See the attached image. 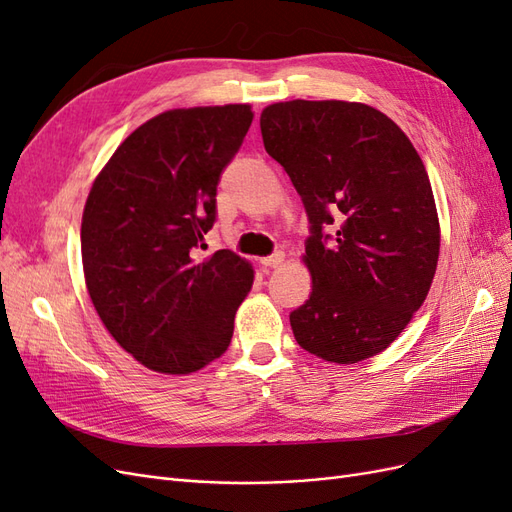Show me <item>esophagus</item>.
<instances>
[{"label":"esophagus","instance_id":"esophagus-1","mask_svg":"<svg viewBox=\"0 0 512 512\" xmlns=\"http://www.w3.org/2000/svg\"><path fill=\"white\" fill-rule=\"evenodd\" d=\"M282 262H284V254H282V252H277V254H273V256H267V258H260V265L265 267V269L280 267Z\"/></svg>","mask_w":512,"mask_h":512}]
</instances>
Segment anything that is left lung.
<instances>
[{
  "mask_svg": "<svg viewBox=\"0 0 512 512\" xmlns=\"http://www.w3.org/2000/svg\"><path fill=\"white\" fill-rule=\"evenodd\" d=\"M260 132L312 224L303 254L312 292L290 314L294 339L329 363L376 356L408 327L438 267L440 222L421 156L393 119L361 102L269 104Z\"/></svg>",
  "mask_w": 512,
  "mask_h": 512,
  "instance_id": "1",
  "label": "left lung"
}]
</instances>
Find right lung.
I'll return each mask as SVG.
<instances>
[{
    "instance_id": "right-lung-1",
    "label": "right lung",
    "mask_w": 512,
    "mask_h": 512,
    "mask_svg": "<svg viewBox=\"0 0 512 512\" xmlns=\"http://www.w3.org/2000/svg\"><path fill=\"white\" fill-rule=\"evenodd\" d=\"M252 119L250 104L164 111L91 185L81 224L87 292L106 331L147 369L192 374L230 346L254 269L230 250L200 262L194 250Z\"/></svg>"
}]
</instances>
